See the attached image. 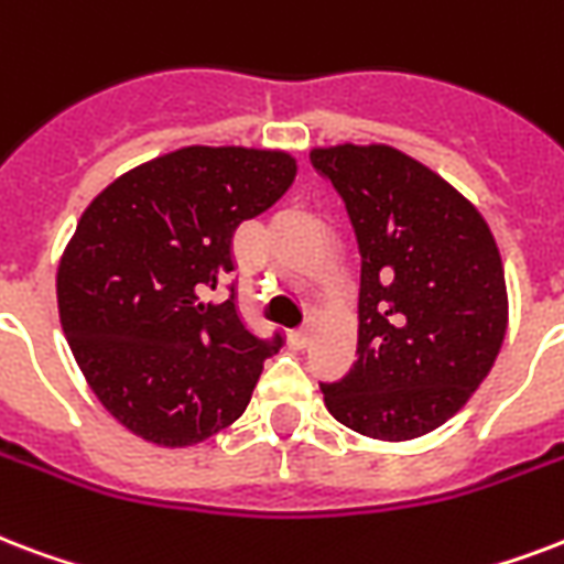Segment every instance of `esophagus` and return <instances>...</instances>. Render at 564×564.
I'll return each instance as SVG.
<instances>
[{
	"mask_svg": "<svg viewBox=\"0 0 564 564\" xmlns=\"http://www.w3.org/2000/svg\"><path fill=\"white\" fill-rule=\"evenodd\" d=\"M313 330H316V322L307 319L304 325H301L299 330H292L290 334V343L295 346V349H307V343L313 339Z\"/></svg>",
	"mask_w": 564,
	"mask_h": 564,
	"instance_id": "34e87169",
	"label": "esophagus"
}]
</instances>
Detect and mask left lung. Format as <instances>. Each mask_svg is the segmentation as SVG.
I'll list each match as a JSON object with an SVG mask.
<instances>
[{
	"label": "left lung",
	"instance_id": "obj_1",
	"mask_svg": "<svg viewBox=\"0 0 564 564\" xmlns=\"http://www.w3.org/2000/svg\"><path fill=\"white\" fill-rule=\"evenodd\" d=\"M311 162L360 251L358 358L322 384L325 405L358 435L414 441L458 414L500 355L509 295L491 227L397 148H316Z\"/></svg>",
	"mask_w": 564,
	"mask_h": 564
}]
</instances>
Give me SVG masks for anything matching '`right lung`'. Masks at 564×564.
I'll return each instance as SVG.
<instances>
[{"instance_id": "1", "label": "right lung", "mask_w": 564, "mask_h": 564, "mask_svg": "<svg viewBox=\"0 0 564 564\" xmlns=\"http://www.w3.org/2000/svg\"><path fill=\"white\" fill-rule=\"evenodd\" d=\"M283 150L183 148L94 197L64 248L55 292L64 337L102 408L156 446H192L242 416L263 360L283 346L236 311V227L295 180Z\"/></svg>"}]
</instances>
